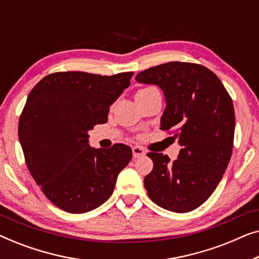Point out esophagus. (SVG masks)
I'll return each instance as SVG.
<instances>
[{"instance_id": "esophagus-1", "label": "esophagus", "mask_w": 259, "mask_h": 259, "mask_svg": "<svg viewBox=\"0 0 259 259\" xmlns=\"http://www.w3.org/2000/svg\"><path fill=\"white\" fill-rule=\"evenodd\" d=\"M132 152H133V157L134 158H139V157H143V155H145L144 148L140 147V146H133Z\"/></svg>"}]
</instances>
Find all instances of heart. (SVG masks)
Returning <instances> with one entry per match:
<instances>
[{"instance_id":"b5f03b06","label":"heart","mask_w":259,"mask_h":259,"mask_svg":"<svg viewBox=\"0 0 259 259\" xmlns=\"http://www.w3.org/2000/svg\"><path fill=\"white\" fill-rule=\"evenodd\" d=\"M152 88H154V87H147V88H143V90H140L139 92H145V91H150V90H152Z\"/></svg>"}]
</instances>
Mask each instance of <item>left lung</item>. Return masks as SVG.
I'll return each mask as SVG.
<instances>
[{
    "label": "left lung",
    "instance_id": "left-lung-1",
    "mask_svg": "<svg viewBox=\"0 0 259 259\" xmlns=\"http://www.w3.org/2000/svg\"><path fill=\"white\" fill-rule=\"evenodd\" d=\"M141 83L164 91L160 128L179 138L183 148L168 155L150 152L153 169L144 184L150 199L165 210L185 213L199 207L223 178L233 148L235 108L218 76L206 67L173 61L138 73Z\"/></svg>",
    "mask_w": 259,
    "mask_h": 259
}]
</instances>
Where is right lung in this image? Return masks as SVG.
I'll use <instances>...</instances> for the list:
<instances>
[{
	"mask_svg": "<svg viewBox=\"0 0 259 259\" xmlns=\"http://www.w3.org/2000/svg\"><path fill=\"white\" fill-rule=\"evenodd\" d=\"M132 75L52 73L28 95L19 121L24 160L45 196L61 210L84 213L104 204L132 159L127 145L92 148L87 134L107 122L109 106Z\"/></svg>",
	"mask_w": 259,
	"mask_h": 259,
	"instance_id": "obj_1",
	"label": "right lung"
}]
</instances>
